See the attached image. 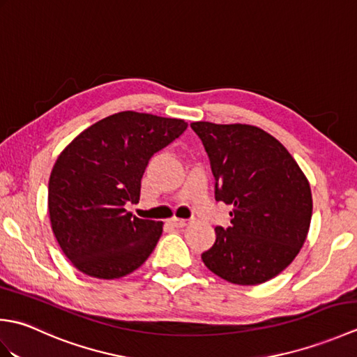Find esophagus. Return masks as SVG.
Returning <instances> with one entry per match:
<instances>
[{"label":"esophagus","instance_id":"obj_1","mask_svg":"<svg viewBox=\"0 0 357 357\" xmlns=\"http://www.w3.org/2000/svg\"><path fill=\"white\" fill-rule=\"evenodd\" d=\"M192 221H188V219H179V218H172L170 219V224L173 227H176V229H183V227H187Z\"/></svg>","mask_w":357,"mask_h":357}]
</instances>
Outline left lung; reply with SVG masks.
Here are the masks:
<instances>
[{
    "instance_id": "left-lung-1",
    "label": "left lung",
    "mask_w": 357,
    "mask_h": 357,
    "mask_svg": "<svg viewBox=\"0 0 357 357\" xmlns=\"http://www.w3.org/2000/svg\"><path fill=\"white\" fill-rule=\"evenodd\" d=\"M210 158L216 201L231 204V225L216 227L201 255L216 276L257 285L278 276L301 252L312 221L308 179L276 138L248 124H190Z\"/></svg>"
}]
</instances>
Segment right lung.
I'll use <instances>...</instances> for the list:
<instances>
[{"label": "right lung", "mask_w": 357, "mask_h": 357, "mask_svg": "<svg viewBox=\"0 0 357 357\" xmlns=\"http://www.w3.org/2000/svg\"><path fill=\"white\" fill-rule=\"evenodd\" d=\"M184 119L119 112L81 132L53 165L49 218L59 247L81 273L119 279L147 261L162 222L126 210L138 204L149 159L179 138Z\"/></svg>", "instance_id": "add662e5"}]
</instances>
